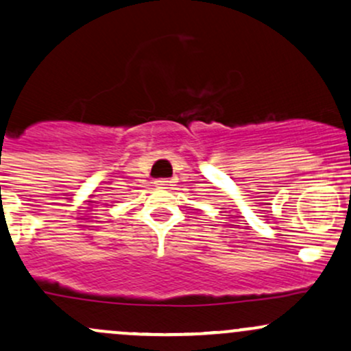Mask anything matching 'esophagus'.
I'll list each match as a JSON object with an SVG mask.
<instances>
[{"mask_svg":"<svg viewBox=\"0 0 351 351\" xmlns=\"http://www.w3.org/2000/svg\"><path fill=\"white\" fill-rule=\"evenodd\" d=\"M169 183H171V182H167V180H156V182H155V186L165 188V186H168Z\"/></svg>","mask_w":351,"mask_h":351,"instance_id":"1","label":"esophagus"}]
</instances>
